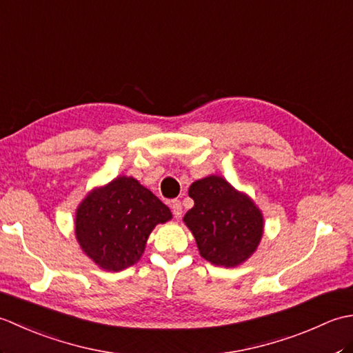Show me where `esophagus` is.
Segmentation results:
<instances>
[{
	"mask_svg": "<svg viewBox=\"0 0 353 353\" xmlns=\"http://www.w3.org/2000/svg\"><path fill=\"white\" fill-rule=\"evenodd\" d=\"M170 206H171V209H172V215L176 216V219H181L182 216V203L179 200H172L171 203H170Z\"/></svg>",
	"mask_w": 353,
	"mask_h": 353,
	"instance_id": "obj_1",
	"label": "esophagus"
}]
</instances>
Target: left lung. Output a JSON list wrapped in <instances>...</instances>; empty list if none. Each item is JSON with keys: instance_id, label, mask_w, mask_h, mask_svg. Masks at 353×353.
I'll return each mask as SVG.
<instances>
[{"instance_id": "obj_1", "label": "left lung", "mask_w": 353, "mask_h": 353, "mask_svg": "<svg viewBox=\"0 0 353 353\" xmlns=\"http://www.w3.org/2000/svg\"><path fill=\"white\" fill-rule=\"evenodd\" d=\"M188 194L194 206L183 223L196 238L200 256L224 268L244 264L264 235V215L256 203L216 174L192 182Z\"/></svg>"}]
</instances>
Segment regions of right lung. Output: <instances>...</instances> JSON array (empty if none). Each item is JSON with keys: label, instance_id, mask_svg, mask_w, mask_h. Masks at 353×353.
I'll list each match as a JSON object with an SVG mask.
<instances>
[{"label": "right lung", "instance_id": "add662e5", "mask_svg": "<svg viewBox=\"0 0 353 353\" xmlns=\"http://www.w3.org/2000/svg\"><path fill=\"white\" fill-rule=\"evenodd\" d=\"M172 219L167 205L132 176L95 186L80 201L74 234L86 256L106 272H121L141 259L157 224Z\"/></svg>", "mask_w": 353, "mask_h": 353}]
</instances>
